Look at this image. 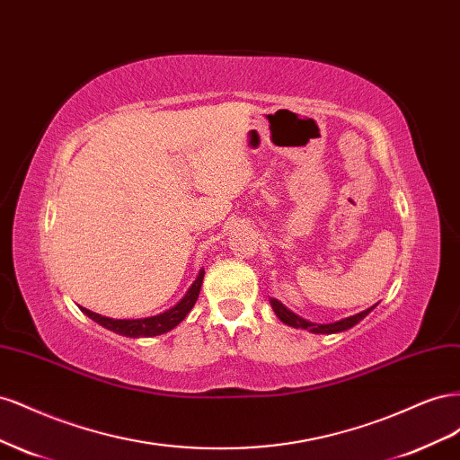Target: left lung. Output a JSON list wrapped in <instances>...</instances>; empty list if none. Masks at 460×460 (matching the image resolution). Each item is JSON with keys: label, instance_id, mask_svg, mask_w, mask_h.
Segmentation results:
<instances>
[{"label": "left lung", "instance_id": "8db88e82", "mask_svg": "<svg viewBox=\"0 0 460 460\" xmlns=\"http://www.w3.org/2000/svg\"><path fill=\"white\" fill-rule=\"evenodd\" d=\"M270 305H272V309H274L276 316L280 318L284 324H288V326H294V328L311 330V332H314V333H336V332L349 330V328H353L355 324H358L360 320H363V318H365V316H367V314L376 307V305H374V307H370V309H367V311H363V313H358V314L349 316V318L338 320V323H332V324H313V323H309V320H305V318H301V316L294 314L291 311H288L280 301L270 299Z\"/></svg>", "mask_w": 460, "mask_h": 460}]
</instances>
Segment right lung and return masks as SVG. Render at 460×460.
I'll list each match as a JSON object with an SVG mask.
<instances>
[{
	"label": "right lung",
	"instance_id": "1",
	"mask_svg": "<svg viewBox=\"0 0 460 460\" xmlns=\"http://www.w3.org/2000/svg\"><path fill=\"white\" fill-rule=\"evenodd\" d=\"M203 276L205 270H199V276L196 278V282L191 284V288L188 289V294L182 297V301L176 303L172 309L164 311L157 316H149V318H136V320H115V318H107L97 313H92L88 309H82L84 314H88L92 320H95L97 324H102L103 328L120 333V336L127 338H151V336H161V333L172 330L174 326H178L182 320L186 318V314L191 311L193 305H196L199 291H201V284H203Z\"/></svg>",
	"mask_w": 460,
	"mask_h": 460
}]
</instances>
